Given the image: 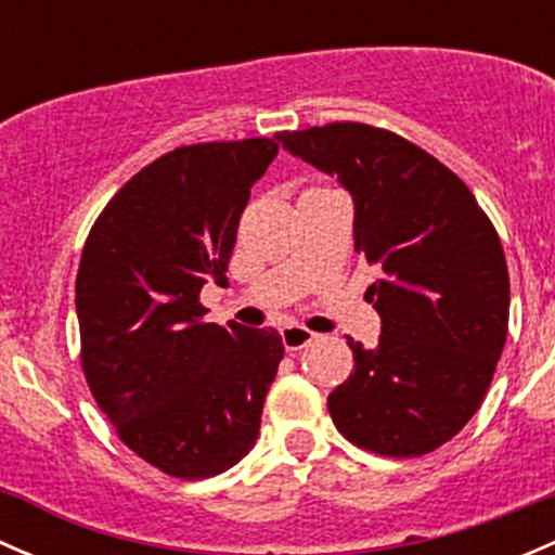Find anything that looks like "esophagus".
Wrapping results in <instances>:
<instances>
[{
	"label": "esophagus",
	"instance_id": "1",
	"mask_svg": "<svg viewBox=\"0 0 555 555\" xmlns=\"http://www.w3.org/2000/svg\"><path fill=\"white\" fill-rule=\"evenodd\" d=\"M317 338V333H311L309 327H300V324H289V327L282 330V344L287 351L306 349V346H311Z\"/></svg>",
	"mask_w": 555,
	"mask_h": 555
}]
</instances>
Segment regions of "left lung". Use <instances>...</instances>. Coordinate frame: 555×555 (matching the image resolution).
<instances>
[{
	"label": "left lung",
	"instance_id": "8db88e82",
	"mask_svg": "<svg viewBox=\"0 0 555 555\" xmlns=\"http://www.w3.org/2000/svg\"><path fill=\"white\" fill-rule=\"evenodd\" d=\"M354 198V249L382 268L365 298L373 349L346 338L354 371L327 397L349 443L408 459L473 418L507 338L511 276L494 225L467 184L422 147L365 122L276 133Z\"/></svg>",
	"mask_w": 555,
	"mask_h": 555
}]
</instances>
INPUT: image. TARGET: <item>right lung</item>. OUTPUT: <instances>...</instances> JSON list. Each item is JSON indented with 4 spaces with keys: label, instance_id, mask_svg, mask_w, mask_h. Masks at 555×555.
Instances as JSON below:
<instances>
[{
    "label": "right lung",
    "instance_id": "obj_1",
    "mask_svg": "<svg viewBox=\"0 0 555 555\" xmlns=\"http://www.w3.org/2000/svg\"><path fill=\"white\" fill-rule=\"evenodd\" d=\"M276 153L266 137L171 150L117 190L82 246L86 382L122 443L173 478L225 473L260 435L282 335L206 322L198 295L228 284L249 190Z\"/></svg>",
    "mask_w": 555,
    "mask_h": 555
}]
</instances>
